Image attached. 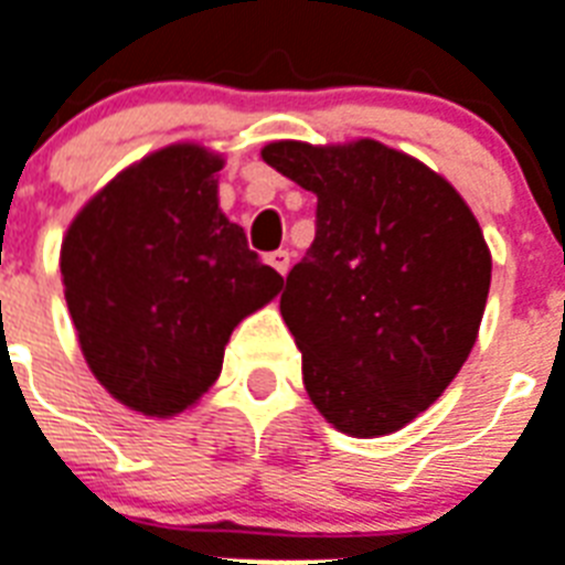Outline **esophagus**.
<instances>
[{
  "label": "esophagus",
  "mask_w": 565,
  "mask_h": 565,
  "mask_svg": "<svg viewBox=\"0 0 565 565\" xmlns=\"http://www.w3.org/2000/svg\"><path fill=\"white\" fill-rule=\"evenodd\" d=\"M267 264L273 269H278V273H287V269H290V252L287 249H275V252H269L267 255Z\"/></svg>",
  "instance_id": "esophagus-1"
}]
</instances>
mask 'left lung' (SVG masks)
<instances>
[{
	"label": "left lung",
	"mask_w": 565,
	"mask_h": 565,
	"mask_svg": "<svg viewBox=\"0 0 565 565\" xmlns=\"http://www.w3.org/2000/svg\"><path fill=\"white\" fill-rule=\"evenodd\" d=\"M260 156L319 196L281 292L307 394L342 433H394L441 397L479 333L490 252L473 211L380 141H273Z\"/></svg>",
	"instance_id": "1"
}]
</instances>
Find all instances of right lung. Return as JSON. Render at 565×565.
<instances>
[{"label": "right lung", "mask_w": 565, "mask_h": 565, "mask_svg": "<svg viewBox=\"0 0 565 565\" xmlns=\"http://www.w3.org/2000/svg\"><path fill=\"white\" fill-rule=\"evenodd\" d=\"M223 159L173 145L118 173L68 226L66 305L92 374L145 415H177L220 377L243 316L284 278L217 209Z\"/></svg>", "instance_id": "1"}]
</instances>
